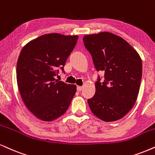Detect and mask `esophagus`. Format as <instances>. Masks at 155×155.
<instances>
[{"label":"esophagus","instance_id":"obj_1","mask_svg":"<svg viewBox=\"0 0 155 155\" xmlns=\"http://www.w3.org/2000/svg\"><path fill=\"white\" fill-rule=\"evenodd\" d=\"M81 89H82V87H80V86H77V91H81Z\"/></svg>","mask_w":155,"mask_h":155}]
</instances>
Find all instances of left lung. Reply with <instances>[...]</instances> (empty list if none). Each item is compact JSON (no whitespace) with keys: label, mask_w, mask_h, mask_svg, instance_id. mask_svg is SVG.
Returning <instances> with one entry per match:
<instances>
[{"label":"left lung","mask_w":155,"mask_h":155,"mask_svg":"<svg viewBox=\"0 0 155 155\" xmlns=\"http://www.w3.org/2000/svg\"><path fill=\"white\" fill-rule=\"evenodd\" d=\"M84 44L91 54L99 77L95 94L88 99L89 108L104 121H117L132 109L140 91L142 63L140 55L120 36L109 32L86 35Z\"/></svg>","instance_id":"obj_1"}]
</instances>
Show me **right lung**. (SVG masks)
I'll return each instance as SVG.
<instances>
[{"label": "right lung", "instance_id": "1", "mask_svg": "<svg viewBox=\"0 0 155 155\" xmlns=\"http://www.w3.org/2000/svg\"><path fill=\"white\" fill-rule=\"evenodd\" d=\"M78 36L43 35L21 50L17 61L16 79L21 98L28 110L44 121L66 112L76 92V86L55 79L64 71L66 59Z\"/></svg>", "mask_w": 155, "mask_h": 155}]
</instances>
